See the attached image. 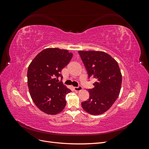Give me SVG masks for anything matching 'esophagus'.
<instances>
[{"instance_id": "esophagus-1", "label": "esophagus", "mask_w": 149, "mask_h": 149, "mask_svg": "<svg viewBox=\"0 0 149 149\" xmlns=\"http://www.w3.org/2000/svg\"><path fill=\"white\" fill-rule=\"evenodd\" d=\"M74 89L76 91H81V90L82 89V86H77V87H74Z\"/></svg>"}]
</instances>
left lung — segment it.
<instances>
[{
  "label": "left lung",
  "instance_id": "left-lung-1",
  "mask_svg": "<svg viewBox=\"0 0 149 149\" xmlns=\"http://www.w3.org/2000/svg\"><path fill=\"white\" fill-rule=\"evenodd\" d=\"M89 78L96 79L94 87L89 89V98L81 102L83 109L92 115L103 114L119 95L122 74L119 66L109 54L100 51H79Z\"/></svg>",
  "mask_w": 149,
  "mask_h": 149
}]
</instances>
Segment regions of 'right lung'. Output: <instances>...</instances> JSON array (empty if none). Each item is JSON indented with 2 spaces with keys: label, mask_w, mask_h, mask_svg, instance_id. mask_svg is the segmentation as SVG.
<instances>
[{
  "label": "right lung",
  "mask_w": 149,
  "mask_h": 149,
  "mask_svg": "<svg viewBox=\"0 0 149 149\" xmlns=\"http://www.w3.org/2000/svg\"><path fill=\"white\" fill-rule=\"evenodd\" d=\"M73 53L66 49L46 48L31 61L27 71L30 96L39 109L48 114L60 113L65 108L66 94L71 91L58 77L62 69L69 63Z\"/></svg>",
  "instance_id": "add662e5"
}]
</instances>
